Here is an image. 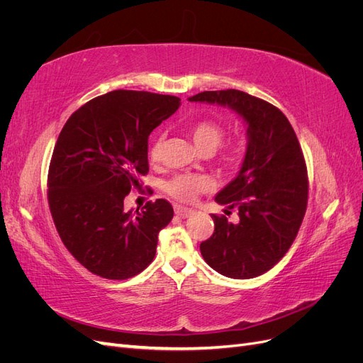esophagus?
<instances>
[{
  "mask_svg": "<svg viewBox=\"0 0 363 363\" xmlns=\"http://www.w3.org/2000/svg\"><path fill=\"white\" fill-rule=\"evenodd\" d=\"M174 211H175V215L180 216V218H188L191 213H194L192 208L183 207V206H175V207H174Z\"/></svg>",
  "mask_w": 363,
  "mask_h": 363,
  "instance_id": "1",
  "label": "esophagus"
}]
</instances>
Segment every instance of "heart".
Returning <instances> with one entry per match:
<instances>
[{"label":"heart","instance_id":"obj_1","mask_svg":"<svg viewBox=\"0 0 363 363\" xmlns=\"http://www.w3.org/2000/svg\"><path fill=\"white\" fill-rule=\"evenodd\" d=\"M188 133L201 152H212L221 145V142L225 136L224 127L216 123L213 119H200L195 121L194 124L189 125ZM162 144L163 139L159 138L152 142L150 147V157L152 162H159L162 157ZM240 145L232 144L221 152V160L225 167H232L235 164L240 156ZM211 188V182H208L204 175H196V174H179L174 175L171 180L164 183V191H167L172 199L183 201V203H191L201 192H206Z\"/></svg>","mask_w":363,"mask_h":363}]
</instances>
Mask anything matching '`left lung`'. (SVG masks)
<instances>
[{
  "label": "left lung",
  "mask_w": 363,
  "mask_h": 363,
  "mask_svg": "<svg viewBox=\"0 0 363 363\" xmlns=\"http://www.w3.org/2000/svg\"><path fill=\"white\" fill-rule=\"evenodd\" d=\"M189 101L227 106L247 123V151L236 177L215 196L236 208L238 223L212 215L215 232L200 250L230 279H252L286 255L307 207L309 180L300 142L280 108L242 91H206Z\"/></svg>",
  "instance_id": "1"
}]
</instances>
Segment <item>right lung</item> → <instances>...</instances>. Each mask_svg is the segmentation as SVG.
<instances>
[{
    "label": "right lung",
    "mask_w": 363,
    "mask_h": 363,
    "mask_svg": "<svg viewBox=\"0 0 363 363\" xmlns=\"http://www.w3.org/2000/svg\"><path fill=\"white\" fill-rule=\"evenodd\" d=\"M180 98L112 91L87 101L63 125L48 171L54 225L77 262L95 276L125 280L156 256L157 235L174 216L167 200L124 211L148 174V136Z\"/></svg>",
    "instance_id": "1"
}]
</instances>
